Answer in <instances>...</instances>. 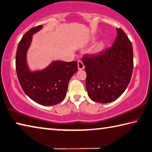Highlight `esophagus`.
<instances>
[{"mask_svg":"<svg viewBox=\"0 0 152 152\" xmlns=\"http://www.w3.org/2000/svg\"><path fill=\"white\" fill-rule=\"evenodd\" d=\"M77 65H78V69L79 70H82L85 68L83 63L82 61H81V60H79V61H77Z\"/></svg>","mask_w":152,"mask_h":152,"instance_id":"1","label":"esophagus"}]
</instances>
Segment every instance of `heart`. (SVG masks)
<instances>
[{"label": "heart", "instance_id": "obj_1", "mask_svg": "<svg viewBox=\"0 0 152 152\" xmlns=\"http://www.w3.org/2000/svg\"><path fill=\"white\" fill-rule=\"evenodd\" d=\"M104 44L102 42H101L98 43V44H96V45L94 48V53H99L101 52V51H102V50L104 49Z\"/></svg>", "mask_w": 152, "mask_h": 152}]
</instances>
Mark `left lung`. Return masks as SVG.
<instances>
[{
	"mask_svg": "<svg viewBox=\"0 0 152 152\" xmlns=\"http://www.w3.org/2000/svg\"><path fill=\"white\" fill-rule=\"evenodd\" d=\"M113 46L98 54L85 55L83 62L87 73L86 88L94 102L108 103L118 98L126 89L132 75V45L121 28Z\"/></svg>",
	"mask_w": 152,
	"mask_h": 152,
	"instance_id": "obj_1",
	"label": "left lung"
}]
</instances>
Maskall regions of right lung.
Listing matches in <instances>:
<instances>
[{
    "label": "right lung",
    "instance_id": "right-lung-1",
    "mask_svg": "<svg viewBox=\"0 0 152 152\" xmlns=\"http://www.w3.org/2000/svg\"><path fill=\"white\" fill-rule=\"evenodd\" d=\"M42 28V25L34 27L23 36L17 48L16 70L21 87L28 97L39 104L52 106L65 99L71 77L77 71V62L56 61L41 71H31L27 65V51L33 34Z\"/></svg>",
    "mask_w": 152,
    "mask_h": 152
}]
</instances>
